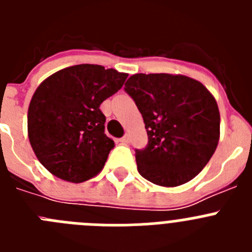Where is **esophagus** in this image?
<instances>
[{"instance_id":"34e87169","label":"esophagus","mask_w":252,"mask_h":252,"mask_svg":"<svg viewBox=\"0 0 252 252\" xmlns=\"http://www.w3.org/2000/svg\"><path fill=\"white\" fill-rule=\"evenodd\" d=\"M120 142H121V144H125V145H126V144H128V142H130V135H128V133H126L124 137H121V139H120Z\"/></svg>"}]
</instances>
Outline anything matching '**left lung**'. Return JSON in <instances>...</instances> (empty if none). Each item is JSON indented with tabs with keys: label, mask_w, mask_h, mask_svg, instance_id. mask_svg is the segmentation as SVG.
I'll return each instance as SVG.
<instances>
[{
	"label": "left lung",
	"mask_w": 252,
	"mask_h": 252,
	"mask_svg": "<svg viewBox=\"0 0 252 252\" xmlns=\"http://www.w3.org/2000/svg\"><path fill=\"white\" fill-rule=\"evenodd\" d=\"M125 92L136 103L148 131V145L135 150L140 175L162 187L192 180L218 145L215 97L201 82L166 73L131 75Z\"/></svg>",
	"instance_id": "1"
}]
</instances>
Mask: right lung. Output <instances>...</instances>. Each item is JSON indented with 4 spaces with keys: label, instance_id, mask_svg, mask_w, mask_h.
I'll list each match as a JSON object with an SVG mask.
<instances>
[{
    "label": "right lung",
    "instance_id": "1",
    "mask_svg": "<svg viewBox=\"0 0 252 252\" xmlns=\"http://www.w3.org/2000/svg\"><path fill=\"white\" fill-rule=\"evenodd\" d=\"M126 73L95 64L69 66L37 87L28 112L31 148L60 179L82 183L103 169L115 142L104 133L102 102L115 94Z\"/></svg>",
    "mask_w": 252,
    "mask_h": 252
}]
</instances>
